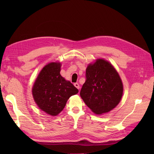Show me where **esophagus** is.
I'll use <instances>...</instances> for the list:
<instances>
[{
    "label": "esophagus",
    "mask_w": 154,
    "mask_h": 154,
    "mask_svg": "<svg viewBox=\"0 0 154 154\" xmlns=\"http://www.w3.org/2000/svg\"><path fill=\"white\" fill-rule=\"evenodd\" d=\"M74 85L75 86V87L78 88V89H80V85H79V84H78V83H74Z\"/></svg>",
    "instance_id": "obj_1"
}]
</instances>
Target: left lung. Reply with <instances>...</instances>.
<instances>
[{
    "instance_id": "8db88e82",
    "label": "left lung",
    "mask_w": 154,
    "mask_h": 154,
    "mask_svg": "<svg viewBox=\"0 0 154 154\" xmlns=\"http://www.w3.org/2000/svg\"><path fill=\"white\" fill-rule=\"evenodd\" d=\"M80 96L87 106L96 114H102L118 105L123 95V83L112 65L103 59L90 64Z\"/></svg>"
}]
</instances>
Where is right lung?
I'll use <instances>...</instances> for the list:
<instances>
[{
	"label": "right lung",
	"mask_w": 154,
	"mask_h": 154,
	"mask_svg": "<svg viewBox=\"0 0 154 154\" xmlns=\"http://www.w3.org/2000/svg\"><path fill=\"white\" fill-rule=\"evenodd\" d=\"M60 63H50L42 69L32 89L37 105L51 116H57L65 107L78 88L60 75Z\"/></svg>",
	"instance_id": "right-lung-1"
}]
</instances>
